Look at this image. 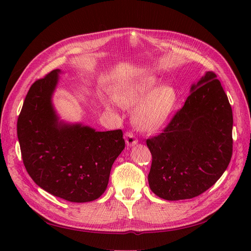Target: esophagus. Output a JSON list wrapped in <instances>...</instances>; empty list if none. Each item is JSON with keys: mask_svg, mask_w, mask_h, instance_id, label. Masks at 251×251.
I'll return each instance as SVG.
<instances>
[{"mask_svg": "<svg viewBox=\"0 0 251 251\" xmlns=\"http://www.w3.org/2000/svg\"><path fill=\"white\" fill-rule=\"evenodd\" d=\"M126 143L127 147H134L138 143L137 138L135 137V135L132 133H126Z\"/></svg>", "mask_w": 251, "mask_h": 251, "instance_id": "obj_1", "label": "esophagus"}]
</instances>
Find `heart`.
I'll return each mask as SVG.
<instances>
[{"instance_id":"obj_1","label":"heart","mask_w":251,"mask_h":251,"mask_svg":"<svg viewBox=\"0 0 251 251\" xmlns=\"http://www.w3.org/2000/svg\"><path fill=\"white\" fill-rule=\"evenodd\" d=\"M125 107H136L134 123L141 131L156 133L168 125L177 104L178 94L173 86H160V80L153 75L134 79L121 87L114 96ZM105 108L112 109L111 102Z\"/></svg>"}]
</instances>
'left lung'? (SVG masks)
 Masks as SVG:
<instances>
[{"label": "left lung", "mask_w": 251, "mask_h": 251, "mask_svg": "<svg viewBox=\"0 0 251 251\" xmlns=\"http://www.w3.org/2000/svg\"><path fill=\"white\" fill-rule=\"evenodd\" d=\"M232 111L214 72L194 82L163 133L147 140L151 191L169 201L192 199L222 176L232 155Z\"/></svg>", "instance_id": "1"}]
</instances>
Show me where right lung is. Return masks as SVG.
Here are the masks:
<instances>
[{"label":"right lung","mask_w":251,"mask_h":251,"mask_svg":"<svg viewBox=\"0 0 251 251\" xmlns=\"http://www.w3.org/2000/svg\"><path fill=\"white\" fill-rule=\"evenodd\" d=\"M60 69L30 87L18 119L23 162L35 183L70 202L100 198L110 172L125 149L123 131L100 132L63 120L53 104Z\"/></svg>","instance_id":"right-lung-1"}]
</instances>
